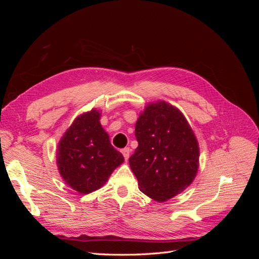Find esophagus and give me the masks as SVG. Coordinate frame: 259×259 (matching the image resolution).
Returning a JSON list of instances; mask_svg holds the SVG:
<instances>
[{
  "mask_svg": "<svg viewBox=\"0 0 259 259\" xmlns=\"http://www.w3.org/2000/svg\"><path fill=\"white\" fill-rule=\"evenodd\" d=\"M121 152H122V154H123V156H124V159H125V160H128L130 153H131V149H130V148H124V149H122Z\"/></svg>",
  "mask_w": 259,
  "mask_h": 259,
  "instance_id": "34e87169",
  "label": "esophagus"
}]
</instances>
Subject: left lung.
Returning <instances> with one entry per match:
<instances>
[{
	"label": "left lung",
	"instance_id": "obj_1",
	"mask_svg": "<svg viewBox=\"0 0 259 259\" xmlns=\"http://www.w3.org/2000/svg\"><path fill=\"white\" fill-rule=\"evenodd\" d=\"M138 147L130 166L139 189L164 202L184 191L197 175L199 145L186 117L165 101L148 105L136 122Z\"/></svg>",
	"mask_w": 259,
	"mask_h": 259
}]
</instances>
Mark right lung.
<instances>
[{
  "label": "right lung",
  "instance_id": "add662e5",
  "mask_svg": "<svg viewBox=\"0 0 259 259\" xmlns=\"http://www.w3.org/2000/svg\"><path fill=\"white\" fill-rule=\"evenodd\" d=\"M97 110L77 116L58 145L57 165L67 185L91 193L107 182L124 158L110 144Z\"/></svg>",
  "mask_w": 259,
  "mask_h": 259
}]
</instances>
